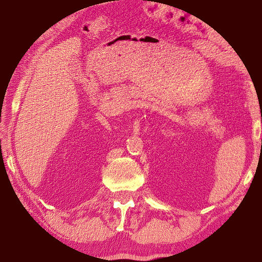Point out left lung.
<instances>
[{"label":"left lung","mask_w":262,"mask_h":262,"mask_svg":"<svg viewBox=\"0 0 262 262\" xmlns=\"http://www.w3.org/2000/svg\"><path fill=\"white\" fill-rule=\"evenodd\" d=\"M261 145H262V140H261Z\"/></svg>","instance_id":"8db88e82"}]
</instances>
